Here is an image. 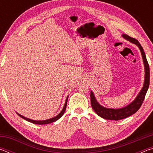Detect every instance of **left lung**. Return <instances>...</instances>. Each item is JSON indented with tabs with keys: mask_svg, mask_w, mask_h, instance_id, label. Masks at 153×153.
Wrapping results in <instances>:
<instances>
[{
	"mask_svg": "<svg viewBox=\"0 0 153 153\" xmlns=\"http://www.w3.org/2000/svg\"><path fill=\"white\" fill-rule=\"evenodd\" d=\"M123 37L125 38L126 40H129V42L135 44L138 46L140 50L141 51V54L143 59L144 67H145V79L144 86L141 90L140 92L137 96V97L134 101L130 103V104L126 106V107L119 108V109H113V108H107L102 107L101 105H99L97 100L95 99V97L93 94L92 92H90V101H91V105L93 110L95 111V113L97 114L98 116L102 117L105 120H115L118 121L123 120L128 117L129 116L133 115L140 108L141 105L143 102L145 96H146L147 90L149 89V84H150V70H149V65L147 61V59L145 55L143 48H142L138 40H136L135 38H131L127 34H123Z\"/></svg>",
	"mask_w": 153,
	"mask_h": 153,
	"instance_id": "left-lung-1",
	"label": "left lung"
}]
</instances>
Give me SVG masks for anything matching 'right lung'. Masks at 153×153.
Returning <instances> with one entry per match:
<instances>
[{
	"instance_id": "obj_1",
	"label": "right lung",
	"mask_w": 153,
	"mask_h": 153,
	"mask_svg": "<svg viewBox=\"0 0 153 153\" xmlns=\"http://www.w3.org/2000/svg\"><path fill=\"white\" fill-rule=\"evenodd\" d=\"M67 98L66 99V101H65V106L63 108V110L61 111V112L58 115H56V117H53V118H51V119H49V120H44V121H35V120H30V119H28V118H26L24 117V116L21 115H19V114L17 113V115L19 116V117H21L22 118L24 119V120H26L27 121H30V122L32 123H34V124H38V125H44V124H48V123H53L54 122V121H56V120H58L59 118L62 117V115H63L65 111V109H66V107H67Z\"/></svg>"
}]
</instances>
